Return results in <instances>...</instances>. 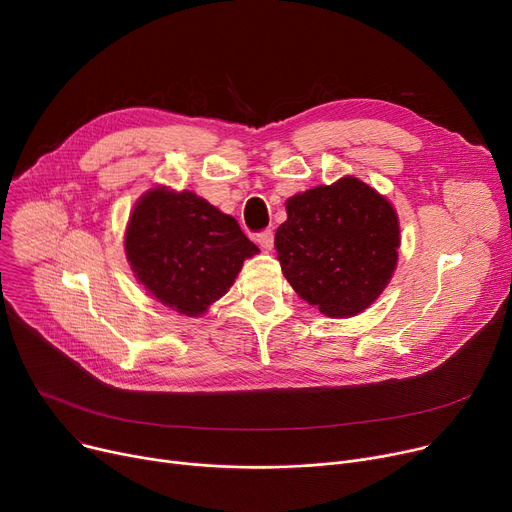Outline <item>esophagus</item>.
I'll use <instances>...</instances> for the list:
<instances>
[{"instance_id":"esophagus-1","label":"esophagus","mask_w":512,"mask_h":512,"mask_svg":"<svg viewBox=\"0 0 512 512\" xmlns=\"http://www.w3.org/2000/svg\"><path fill=\"white\" fill-rule=\"evenodd\" d=\"M255 240H257V245H259L261 249L272 251V247H274V232H272V230H263V232H259V234L255 236Z\"/></svg>"}]
</instances>
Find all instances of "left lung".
I'll return each mask as SVG.
<instances>
[{"label": "left lung", "instance_id": "obj_1", "mask_svg": "<svg viewBox=\"0 0 512 512\" xmlns=\"http://www.w3.org/2000/svg\"><path fill=\"white\" fill-rule=\"evenodd\" d=\"M286 213L274 245L303 301L328 317H353L380 297L400 247L398 215L384 195L344 176L290 197Z\"/></svg>", "mask_w": 512, "mask_h": 512}]
</instances>
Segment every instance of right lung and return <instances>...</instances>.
I'll list each match as a JSON object with an SVG mask.
<instances>
[{"label":"right lung","mask_w":512,"mask_h":512,"mask_svg":"<svg viewBox=\"0 0 512 512\" xmlns=\"http://www.w3.org/2000/svg\"><path fill=\"white\" fill-rule=\"evenodd\" d=\"M130 267L161 305L199 317L259 253L232 215L193 191L155 186L134 205L124 234Z\"/></svg>","instance_id":"add662e5"}]
</instances>
